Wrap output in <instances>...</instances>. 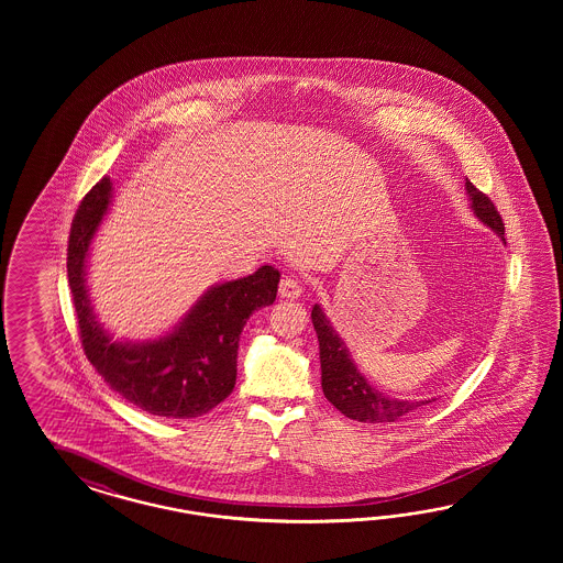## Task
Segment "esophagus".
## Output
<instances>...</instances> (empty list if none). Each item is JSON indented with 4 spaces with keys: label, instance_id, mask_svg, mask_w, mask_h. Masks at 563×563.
<instances>
[{
    "label": "esophagus",
    "instance_id": "esophagus-1",
    "mask_svg": "<svg viewBox=\"0 0 563 563\" xmlns=\"http://www.w3.org/2000/svg\"><path fill=\"white\" fill-rule=\"evenodd\" d=\"M278 292H280V297H285V299H297V297H301L303 287H301V283H299L297 278L285 276V278L280 280V285H278Z\"/></svg>",
    "mask_w": 563,
    "mask_h": 563
}]
</instances>
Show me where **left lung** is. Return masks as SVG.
I'll list each match as a JSON object with an SVG mask.
<instances>
[{"mask_svg":"<svg viewBox=\"0 0 563 563\" xmlns=\"http://www.w3.org/2000/svg\"><path fill=\"white\" fill-rule=\"evenodd\" d=\"M466 194L471 200V208L478 221L494 229L495 233L504 239V221L497 212L494 202L478 191L466 179ZM311 322L316 328L318 341H320V363H322V390L324 396L341 410L344 417L355 419L361 423H394L431 400H398L388 394L375 390L367 384L365 375L361 374L351 358L346 344L342 342L339 332L332 328L330 320L325 318L324 309L313 306L311 309Z\"/></svg>","mask_w":563,"mask_h":563,"instance_id":"8db88e82","label":"left lung"}]
</instances>
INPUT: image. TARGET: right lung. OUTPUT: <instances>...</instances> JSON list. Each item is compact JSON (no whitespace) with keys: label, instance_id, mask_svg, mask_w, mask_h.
<instances>
[{"label":"right lung","instance_id":"add662e5","mask_svg":"<svg viewBox=\"0 0 563 563\" xmlns=\"http://www.w3.org/2000/svg\"><path fill=\"white\" fill-rule=\"evenodd\" d=\"M109 177L78 206L68 241V280L80 341L111 390L137 409L167 419H194L221 405L238 377L239 336L250 316L273 306L280 273H256L206 290L169 334L146 342H118L99 324L86 290V257L111 205Z\"/></svg>","mask_w":563,"mask_h":563}]
</instances>
